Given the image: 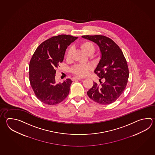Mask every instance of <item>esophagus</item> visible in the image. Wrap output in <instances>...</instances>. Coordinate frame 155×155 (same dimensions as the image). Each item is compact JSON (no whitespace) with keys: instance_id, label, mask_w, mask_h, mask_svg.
Returning a JSON list of instances; mask_svg holds the SVG:
<instances>
[{"instance_id":"34e87169","label":"esophagus","mask_w":155,"mask_h":155,"mask_svg":"<svg viewBox=\"0 0 155 155\" xmlns=\"http://www.w3.org/2000/svg\"><path fill=\"white\" fill-rule=\"evenodd\" d=\"M82 78H80V77H74V78H73V80L74 81L76 79H78V80H81V79H82Z\"/></svg>"}]
</instances>
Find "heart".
<instances>
[{"label": "heart", "mask_w": 155, "mask_h": 155, "mask_svg": "<svg viewBox=\"0 0 155 155\" xmlns=\"http://www.w3.org/2000/svg\"><path fill=\"white\" fill-rule=\"evenodd\" d=\"M80 48L87 55H91L94 54L95 52L94 45L93 44L89 41H83L80 44ZM72 50L70 48L66 52V57L69 59L71 57ZM92 70V66L90 64L82 65V64H76L71 68V72L73 74L78 77H84L88 74L89 72Z\"/></svg>", "instance_id": "heart-1"}]
</instances>
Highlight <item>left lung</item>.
<instances>
[{"label": "left lung", "mask_w": 155, "mask_h": 155, "mask_svg": "<svg viewBox=\"0 0 155 155\" xmlns=\"http://www.w3.org/2000/svg\"><path fill=\"white\" fill-rule=\"evenodd\" d=\"M82 38L93 41L101 51V58L94 71L101 84L93 82L87 92L89 98L101 104L116 101L127 87L129 72L127 60L119 46L103 35H83ZM103 79L105 82L102 83Z\"/></svg>", "instance_id": "left-lung-1"}]
</instances>
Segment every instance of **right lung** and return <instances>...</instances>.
I'll use <instances>...</instances> for the list:
<instances>
[{
    "mask_svg": "<svg viewBox=\"0 0 155 155\" xmlns=\"http://www.w3.org/2000/svg\"><path fill=\"white\" fill-rule=\"evenodd\" d=\"M77 37L60 35L44 41L33 54L29 64V81L35 95L46 104L56 105L68 95L72 81L56 83L55 74L63 62L65 51Z\"/></svg>",
    "mask_w": 155,
    "mask_h": 155,
    "instance_id": "right-lung-1",
    "label": "right lung"
}]
</instances>
